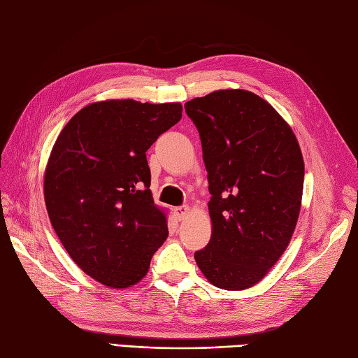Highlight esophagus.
I'll use <instances>...</instances> for the list:
<instances>
[{"instance_id":"34e87169","label":"esophagus","mask_w":358,"mask_h":358,"mask_svg":"<svg viewBox=\"0 0 358 358\" xmlns=\"http://www.w3.org/2000/svg\"><path fill=\"white\" fill-rule=\"evenodd\" d=\"M175 213H176L178 220H187L191 213V209L188 208V206H180V208L175 209Z\"/></svg>"}]
</instances>
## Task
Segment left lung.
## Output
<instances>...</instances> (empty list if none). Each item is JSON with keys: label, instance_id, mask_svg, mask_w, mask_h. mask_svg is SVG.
Segmentation results:
<instances>
[{"label": "left lung", "instance_id": "left-lung-1", "mask_svg": "<svg viewBox=\"0 0 358 358\" xmlns=\"http://www.w3.org/2000/svg\"><path fill=\"white\" fill-rule=\"evenodd\" d=\"M208 170L212 236L194 254L215 287L258 284L285 252L301 208L305 161L296 134L272 104L245 90L185 103Z\"/></svg>", "mask_w": 358, "mask_h": 358}]
</instances>
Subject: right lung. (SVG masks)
<instances>
[{
	"label": "right lung",
	"mask_w": 358,
	"mask_h": 358,
	"mask_svg": "<svg viewBox=\"0 0 358 358\" xmlns=\"http://www.w3.org/2000/svg\"><path fill=\"white\" fill-rule=\"evenodd\" d=\"M180 103L131 99L85 106L62 128L45 170L53 230L83 272L125 289L142 280L169 236L154 203L146 150L178 124Z\"/></svg>",
	"instance_id": "obj_1"
}]
</instances>
